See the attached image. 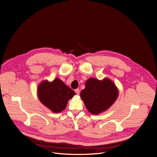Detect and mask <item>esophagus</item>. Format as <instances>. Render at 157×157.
I'll return each mask as SVG.
<instances>
[{"mask_svg": "<svg viewBox=\"0 0 157 157\" xmlns=\"http://www.w3.org/2000/svg\"><path fill=\"white\" fill-rule=\"evenodd\" d=\"M75 92H76V94L77 95H79V94H80V90H79V89H76L75 90Z\"/></svg>", "mask_w": 157, "mask_h": 157, "instance_id": "1", "label": "esophagus"}]
</instances>
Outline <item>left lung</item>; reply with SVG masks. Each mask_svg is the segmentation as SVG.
<instances>
[{"mask_svg": "<svg viewBox=\"0 0 157 157\" xmlns=\"http://www.w3.org/2000/svg\"><path fill=\"white\" fill-rule=\"evenodd\" d=\"M118 94V87L109 78L98 80L90 78L86 82L80 96L87 110L97 115L107 110L117 100Z\"/></svg>", "mask_w": 157, "mask_h": 157, "instance_id": "left-lung-1", "label": "left lung"}]
</instances>
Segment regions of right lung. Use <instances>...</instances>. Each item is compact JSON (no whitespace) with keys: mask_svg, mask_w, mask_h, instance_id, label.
Here are the masks:
<instances>
[{"mask_svg":"<svg viewBox=\"0 0 157 157\" xmlns=\"http://www.w3.org/2000/svg\"><path fill=\"white\" fill-rule=\"evenodd\" d=\"M37 94L40 101L54 113L64 110L68 100L76 94L73 90L58 78L52 81L44 80L40 82Z\"/></svg>","mask_w":157,"mask_h":157,"instance_id":"add662e5","label":"right lung"}]
</instances>
